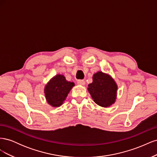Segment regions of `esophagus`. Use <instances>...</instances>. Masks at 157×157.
<instances>
[{
    "instance_id": "esophagus-1",
    "label": "esophagus",
    "mask_w": 157,
    "mask_h": 157,
    "mask_svg": "<svg viewBox=\"0 0 157 157\" xmlns=\"http://www.w3.org/2000/svg\"><path fill=\"white\" fill-rule=\"evenodd\" d=\"M77 84L78 85H81V86H84L85 84V81L83 80H77Z\"/></svg>"
}]
</instances>
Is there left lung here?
I'll return each mask as SVG.
<instances>
[{"mask_svg":"<svg viewBox=\"0 0 157 157\" xmlns=\"http://www.w3.org/2000/svg\"><path fill=\"white\" fill-rule=\"evenodd\" d=\"M88 90L95 103L107 107L115 101L117 85L109 75L99 71L93 75V82L89 84Z\"/></svg>","mask_w":157,"mask_h":157,"instance_id":"1","label":"left lung"}]
</instances>
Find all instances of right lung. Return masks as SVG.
Here are the masks:
<instances>
[{"label":"right lung","instance_id":"add662e5","mask_svg":"<svg viewBox=\"0 0 157 157\" xmlns=\"http://www.w3.org/2000/svg\"><path fill=\"white\" fill-rule=\"evenodd\" d=\"M74 86L75 84L67 81L63 75H56L44 88L47 102L52 107H56L61 105Z\"/></svg>","mask_w":157,"mask_h":157}]
</instances>
